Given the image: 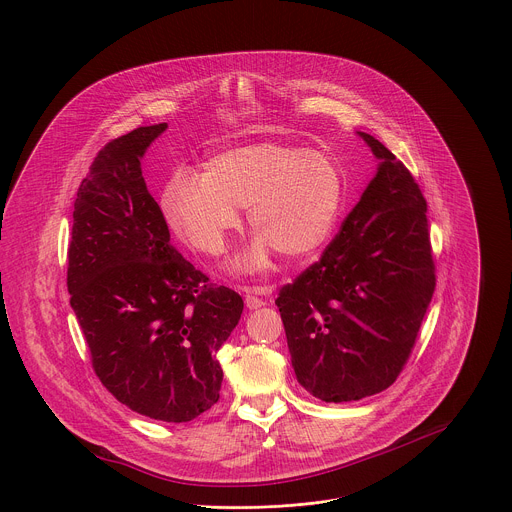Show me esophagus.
<instances>
[{
    "mask_svg": "<svg viewBox=\"0 0 512 512\" xmlns=\"http://www.w3.org/2000/svg\"><path fill=\"white\" fill-rule=\"evenodd\" d=\"M261 293H265V289H253V291H249V293L245 295V305H247L249 310H257V308H261L265 305V301H263L261 297H257V295H261Z\"/></svg>",
    "mask_w": 512,
    "mask_h": 512,
    "instance_id": "esophagus-1",
    "label": "esophagus"
}]
</instances>
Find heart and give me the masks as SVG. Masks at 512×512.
Here are the masks:
<instances>
[{"label":"heart","instance_id":"heart-1","mask_svg":"<svg viewBox=\"0 0 512 512\" xmlns=\"http://www.w3.org/2000/svg\"><path fill=\"white\" fill-rule=\"evenodd\" d=\"M344 202V174L322 152L281 140L237 144L204 162L202 176L178 170L162 192L170 225L198 251L217 255L247 207L257 233L237 259L241 273L267 269L271 253L305 261L330 239Z\"/></svg>","mask_w":512,"mask_h":512}]
</instances>
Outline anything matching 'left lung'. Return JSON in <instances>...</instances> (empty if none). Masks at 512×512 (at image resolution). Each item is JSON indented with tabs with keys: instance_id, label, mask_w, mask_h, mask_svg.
<instances>
[{
	"instance_id": "obj_1",
	"label": "left lung",
	"mask_w": 512,
	"mask_h": 512,
	"mask_svg": "<svg viewBox=\"0 0 512 512\" xmlns=\"http://www.w3.org/2000/svg\"><path fill=\"white\" fill-rule=\"evenodd\" d=\"M376 176L340 233L279 307L299 384L322 402H356L400 376L433 297L427 204L408 168L374 136Z\"/></svg>"
}]
</instances>
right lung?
Masks as SVG:
<instances>
[{
    "mask_svg": "<svg viewBox=\"0 0 512 512\" xmlns=\"http://www.w3.org/2000/svg\"><path fill=\"white\" fill-rule=\"evenodd\" d=\"M166 128L140 126L93 160L75 200L67 287L104 388L140 415L184 423L219 400L215 354L243 299L170 243L140 168Z\"/></svg>",
    "mask_w": 512,
    "mask_h": 512,
    "instance_id": "1",
    "label": "right lung"
}]
</instances>
